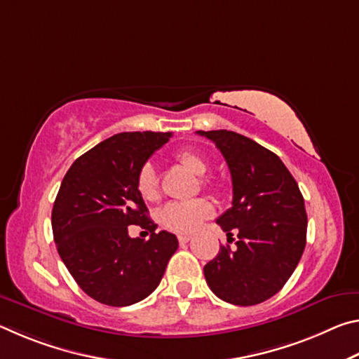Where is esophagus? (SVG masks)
I'll use <instances>...</instances> for the list:
<instances>
[{
    "label": "esophagus",
    "instance_id": "1",
    "mask_svg": "<svg viewBox=\"0 0 359 359\" xmlns=\"http://www.w3.org/2000/svg\"><path fill=\"white\" fill-rule=\"evenodd\" d=\"M179 242H180V244L182 245H184V244H187V242H190L191 241V236L190 234H179Z\"/></svg>",
    "mask_w": 359,
    "mask_h": 359
}]
</instances>
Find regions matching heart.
<instances>
[{
  "label": "heart",
  "mask_w": 359,
  "mask_h": 359,
  "mask_svg": "<svg viewBox=\"0 0 359 359\" xmlns=\"http://www.w3.org/2000/svg\"><path fill=\"white\" fill-rule=\"evenodd\" d=\"M179 161L193 174L204 175L209 171L205 158L193 150H184L179 154ZM137 193L145 201H155L160 196V180L155 166L151 163L139 169L136 179ZM214 215V205L204 198L190 199V201H174L166 204L161 210V222L166 228L175 233H193L201 226L204 220Z\"/></svg>",
  "instance_id": "heart-1"
}]
</instances>
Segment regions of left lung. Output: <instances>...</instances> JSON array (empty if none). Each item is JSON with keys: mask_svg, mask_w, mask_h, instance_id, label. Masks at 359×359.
Instances as JSON below:
<instances>
[{"mask_svg": "<svg viewBox=\"0 0 359 359\" xmlns=\"http://www.w3.org/2000/svg\"><path fill=\"white\" fill-rule=\"evenodd\" d=\"M228 163L233 205L217 223L236 245H222L204 266L215 296L234 306H255L282 290L306 247L307 214L296 180L274 151L234 131H198ZM234 241V239H233Z\"/></svg>", "mask_w": 359, "mask_h": 359, "instance_id": "1", "label": "left lung"}]
</instances>
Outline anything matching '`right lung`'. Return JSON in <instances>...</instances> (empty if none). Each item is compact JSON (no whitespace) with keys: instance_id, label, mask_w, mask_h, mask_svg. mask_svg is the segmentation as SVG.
Masks as SVG:
<instances>
[{"instance_id":"1","label":"right lung","mask_w":359,"mask_h":359,"mask_svg":"<svg viewBox=\"0 0 359 359\" xmlns=\"http://www.w3.org/2000/svg\"><path fill=\"white\" fill-rule=\"evenodd\" d=\"M171 133H118L72 163L52 209L57 250L79 287L95 301L125 307L160 285L179 242L156 224L137 193V172ZM130 224L151 233L133 240Z\"/></svg>"}]
</instances>
